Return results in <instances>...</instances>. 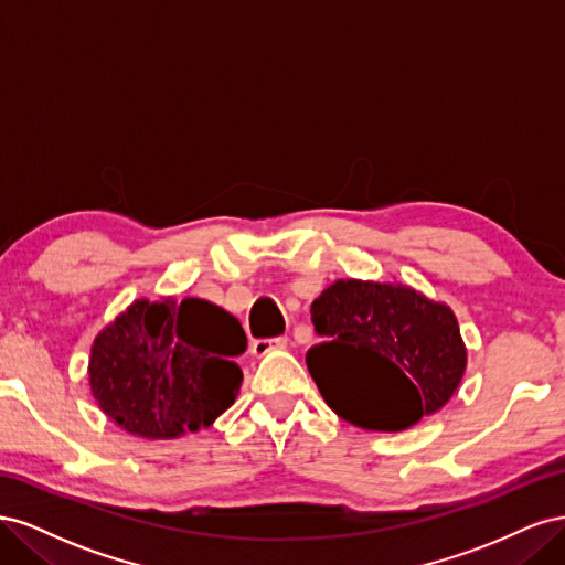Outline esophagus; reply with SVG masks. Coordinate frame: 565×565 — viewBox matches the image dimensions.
Here are the masks:
<instances>
[{"instance_id": "esophagus-1", "label": "esophagus", "mask_w": 565, "mask_h": 565, "mask_svg": "<svg viewBox=\"0 0 565 565\" xmlns=\"http://www.w3.org/2000/svg\"><path fill=\"white\" fill-rule=\"evenodd\" d=\"M287 337H270V339H254L252 341V353L256 355V358H262V355H268V353H273V351H282V349H287Z\"/></svg>"}]
</instances>
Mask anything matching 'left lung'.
Instances as JSON below:
<instances>
[{
    "label": "left lung",
    "instance_id": "obj_1",
    "mask_svg": "<svg viewBox=\"0 0 565 565\" xmlns=\"http://www.w3.org/2000/svg\"><path fill=\"white\" fill-rule=\"evenodd\" d=\"M311 320L322 341L306 365L324 403L361 429L403 431L434 415L467 367L452 311L409 287L337 280Z\"/></svg>",
    "mask_w": 565,
    "mask_h": 565
}]
</instances>
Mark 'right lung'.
Listing matches in <instances>:
<instances>
[{"instance_id":"right-lung-1","label":"right lung","mask_w":565,"mask_h":565,"mask_svg":"<svg viewBox=\"0 0 565 565\" xmlns=\"http://www.w3.org/2000/svg\"><path fill=\"white\" fill-rule=\"evenodd\" d=\"M245 351L243 324L210 301H136L94 341L92 393L125 431L177 438L235 403Z\"/></svg>"}]
</instances>
